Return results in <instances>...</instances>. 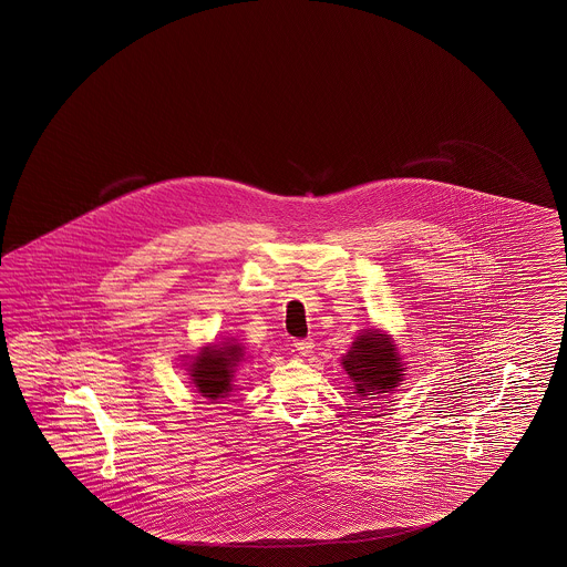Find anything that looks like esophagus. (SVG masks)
I'll use <instances>...</instances> for the list:
<instances>
[{"label":"esophagus","mask_w":567,"mask_h":567,"mask_svg":"<svg viewBox=\"0 0 567 567\" xmlns=\"http://www.w3.org/2000/svg\"><path fill=\"white\" fill-rule=\"evenodd\" d=\"M295 350L299 352V354H303V357H307V354H311L313 352V340L311 338H303V340H295Z\"/></svg>","instance_id":"1"}]
</instances>
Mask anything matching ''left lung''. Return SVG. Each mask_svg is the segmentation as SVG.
I'll return each mask as SVG.
<instances>
[{
  "mask_svg": "<svg viewBox=\"0 0 567 567\" xmlns=\"http://www.w3.org/2000/svg\"><path fill=\"white\" fill-rule=\"evenodd\" d=\"M346 371L357 385L359 395H373L393 391L401 381L400 357L395 344L385 333L364 332L357 338L350 352L342 360Z\"/></svg>",
  "mask_w": 567,
  "mask_h": 567,
  "instance_id": "obj_1",
  "label": "left lung"
}]
</instances>
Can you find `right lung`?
I'll use <instances>...</instances> for the list:
<instances>
[{"mask_svg": "<svg viewBox=\"0 0 567 567\" xmlns=\"http://www.w3.org/2000/svg\"><path fill=\"white\" fill-rule=\"evenodd\" d=\"M244 357L239 344L207 346L193 362V381L198 393L208 400H219L231 391L234 367Z\"/></svg>", "mask_w": 567, "mask_h": 567, "instance_id": "obj_1", "label": "right lung"}]
</instances>
